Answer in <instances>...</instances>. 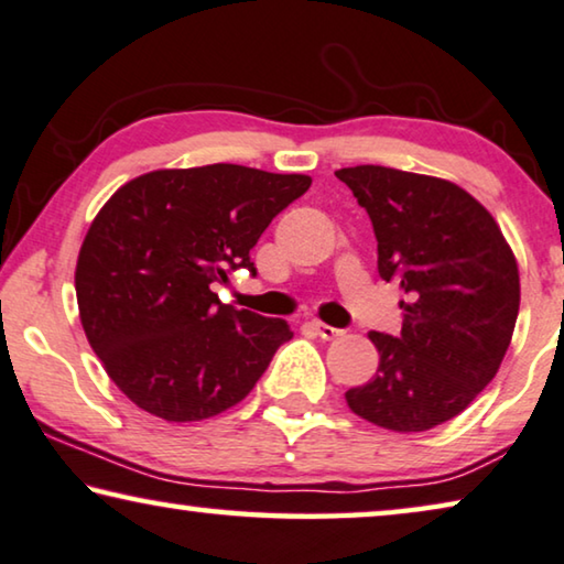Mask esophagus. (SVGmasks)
<instances>
[{
  "label": "esophagus",
  "instance_id": "34e87169",
  "mask_svg": "<svg viewBox=\"0 0 564 564\" xmlns=\"http://www.w3.org/2000/svg\"><path fill=\"white\" fill-rule=\"evenodd\" d=\"M311 326H314V332H316L318 336H322V339H326V341H332V339H336V336L344 334L341 329H336V326H329V324L318 322V318H314V322H311Z\"/></svg>",
  "mask_w": 564,
  "mask_h": 564
}]
</instances>
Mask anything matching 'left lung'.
<instances>
[{
	"instance_id": "left-lung-1",
	"label": "left lung",
	"mask_w": 564,
	"mask_h": 564,
	"mask_svg": "<svg viewBox=\"0 0 564 564\" xmlns=\"http://www.w3.org/2000/svg\"><path fill=\"white\" fill-rule=\"evenodd\" d=\"M336 176L367 209L380 279L408 296L398 336L369 334L380 367L347 390V405L394 433L431 431L464 413L507 355L519 314L514 253L458 184L375 164Z\"/></svg>"
}]
</instances>
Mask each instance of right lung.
Listing matches in <instances>:
<instances>
[{
	"label": "right lung",
	"mask_w": 564,
	"mask_h": 564,
	"mask_svg": "<svg viewBox=\"0 0 564 564\" xmlns=\"http://www.w3.org/2000/svg\"><path fill=\"white\" fill-rule=\"evenodd\" d=\"M311 187L304 174L240 164L141 174L83 240L75 293L106 372L133 405L189 423L246 398L293 336L283 318L223 304L271 220Z\"/></svg>",
	"instance_id": "right-lung-1"
}]
</instances>
